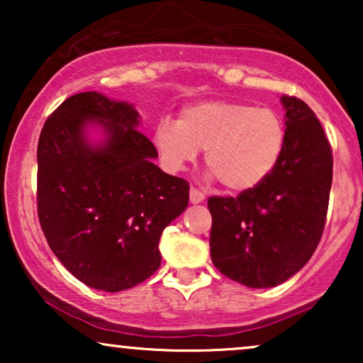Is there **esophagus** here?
<instances>
[{
  "label": "esophagus",
  "mask_w": 363,
  "mask_h": 363,
  "mask_svg": "<svg viewBox=\"0 0 363 363\" xmlns=\"http://www.w3.org/2000/svg\"><path fill=\"white\" fill-rule=\"evenodd\" d=\"M203 200H205V195L198 190V188H190V201L193 203V205H198V203H201Z\"/></svg>",
  "instance_id": "obj_1"
}]
</instances>
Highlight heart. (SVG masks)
<instances>
[{
	"label": "heart",
	"mask_w": 363,
	"mask_h": 363,
	"mask_svg": "<svg viewBox=\"0 0 363 363\" xmlns=\"http://www.w3.org/2000/svg\"><path fill=\"white\" fill-rule=\"evenodd\" d=\"M153 140L172 170H180L205 148V163L231 191L251 190L266 180L284 148V125L271 108L210 101L160 121Z\"/></svg>",
	"instance_id": "b5f03b06"
}]
</instances>
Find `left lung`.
Here are the masks:
<instances>
[{
	"label": "left lung",
	"mask_w": 363,
	"mask_h": 363,
	"mask_svg": "<svg viewBox=\"0 0 363 363\" xmlns=\"http://www.w3.org/2000/svg\"><path fill=\"white\" fill-rule=\"evenodd\" d=\"M286 140L271 175L233 196H211L210 250L216 269L242 286L274 287L306 266L325 226L332 150L315 113L282 96Z\"/></svg>",
	"instance_id": "left-lung-1"
}]
</instances>
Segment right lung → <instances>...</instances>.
I'll return each instance as SVG.
<instances>
[{"mask_svg":"<svg viewBox=\"0 0 363 363\" xmlns=\"http://www.w3.org/2000/svg\"><path fill=\"white\" fill-rule=\"evenodd\" d=\"M128 102L99 92L69 97L38 143V216L62 266L94 289L118 292L148 279L165 228L186 210L190 185L162 172ZM104 138L92 143L86 128Z\"/></svg>","mask_w":363,"mask_h":363,"instance_id":"1","label":"right lung"}]
</instances>
